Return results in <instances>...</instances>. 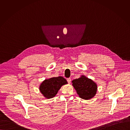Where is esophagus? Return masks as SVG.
<instances>
[{"label":"esophagus","instance_id":"1","mask_svg":"<svg viewBox=\"0 0 130 130\" xmlns=\"http://www.w3.org/2000/svg\"><path fill=\"white\" fill-rule=\"evenodd\" d=\"M67 81H68V83L69 84H71V78L70 77V78H67Z\"/></svg>","mask_w":130,"mask_h":130}]
</instances>
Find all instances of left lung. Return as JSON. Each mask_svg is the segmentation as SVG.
I'll use <instances>...</instances> for the list:
<instances>
[{
	"label": "left lung",
	"instance_id": "obj_1",
	"mask_svg": "<svg viewBox=\"0 0 130 130\" xmlns=\"http://www.w3.org/2000/svg\"><path fill=\"white\" fill-rule=\"evenodd\" d=\"M72 83L78 96L82 99L90 100L96 93L98 86L96 83L84 75H80L78 78L74 79Z\"/></svg>",
	"mask_w": 130,
	"mask_h": 130
}]
</instances>
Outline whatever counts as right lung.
Masks as SVG:
<instances>
[{
  "mask_svg": "<svg viewBox=\"0 0 130 130\" xmlns=\"http://www.w3.org/2000/svg\"><path fill=\"white\" fill-rule=\"evenodd\" d=\"M66 84L68 82L62 76L53 77L42 81L39 85V90L45 99H50L55 97L61 87Z\"/></svg>",
  "mask_w": 130,
  "mask_h": 130,
  "instance_id": "right-lung-1",
  "label": "right lung"
}]
</instances>
